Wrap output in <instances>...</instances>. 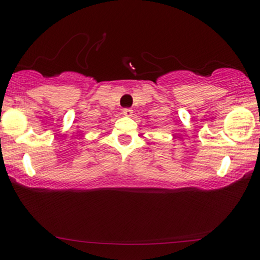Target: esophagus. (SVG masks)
<instances>
[{
  "instance_id": "esophagus-1",
  "label": "esophagus",
  "mask_w": 260,
  "mask_h": 260,
  "mask_svg": "<svg viewBox=\"0 0 260 260\" xmlns=\"http://www.w3.org/2000/svg\"><path fill=\"white\" fill-rule=\"evenodd\" d=\"M123 113L126 117H130V116H133V110H131V109H123Z\"/></svg>"
}]
</instances>
